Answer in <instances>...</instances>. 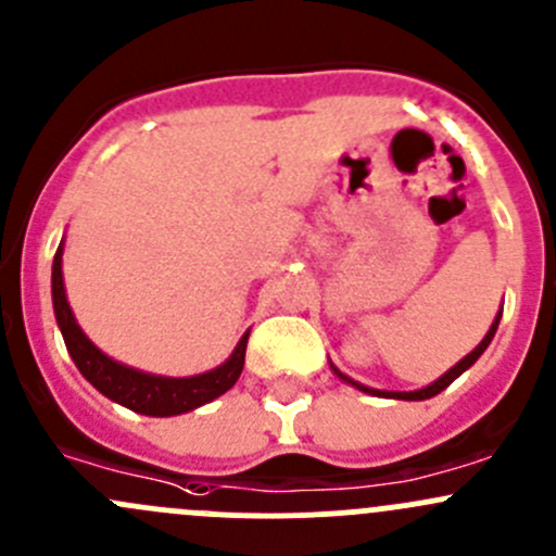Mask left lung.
Listing matches in <instances>:
<instances>
[{
    "instance_id": "obj_1",
    "label": "left lung",
    "mask_w": 556,
    "mask_h": 556,
    "mask_svg": "<svg viewBox=\"0 0 556 556\" xmlns=\"http://www.w3.org/2000/svg\"><path fill=\"white\" fill-rule=\"evenodd\" d=\"M501 314H503V309L497 312V317H495V319H492L490 330H486V336H484V339H481V344L476 346L473 352H468V355H465L463 361L454 363V366L450 368V371L444 374V377H439V379H435V382H430L428 387H422V390H412V392H401V390H374V387H366V384L355 382V379H350V377H346V374H341L339 368L333 366V363H330V371H333L336 377L341 379V382H346V384L357 387V390H361V392H368V395H377V397H395V401H428V397L439 395L441 390H446V387H450V384L454 382V379L459 377V374L468 371V368L473 366V363L479 361L481 355H484V350H486V346H490V341L495 339V330H497V325H501Z\"/></svg>"
}]
</instances>
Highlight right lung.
I'll return each mask as SVG.
<instances>
[{
	"mask_svg": "<svg viewBox=\"0 0 556 556\" xmlns=\"http://www.w3.org/2000/svg\"><path fill=\"white\" fill-rule=\"evenodd\" d=\"M61 257H64V242L55 250L53 274H50L55 323H59L64 344L70 350L72 361H75L77 371L97 387L104 397L131 408V412L144 414V417H177V414L193 412V408L220 397L242 377L250 330L239 339V344L233 346L231 357L226 363H220L212 371L195 374V377H161V374L139 371V368L112 361L77 325L75 312H72L70 301H66Z\"/></svg>",
	"mask_w": 556,
	"mask_h": 556,
	"instance_id": "obj_1",
	"label": "right lung"
}]
</instances>
